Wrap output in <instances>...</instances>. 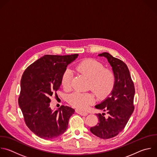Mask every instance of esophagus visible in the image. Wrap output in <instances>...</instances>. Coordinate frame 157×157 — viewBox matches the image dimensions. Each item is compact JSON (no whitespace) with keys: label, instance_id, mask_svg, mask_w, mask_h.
<instances>
[{"label":"esophagus","instance_id":"34e87169","mask_svg":"<svg viewBox=\"0 0 157 157\" xmlns=\"http://www.w3.org/2000/svg\"><path fill=\"white\" fill-rule=\"evenodd\" d=\"M76 112L79 115H81V116H86L88 115V113L86 112H83V111H81V110H79L78 109L76 110Z\"/></svg>","mask_w":157,"mask_h":157}]
</instances>
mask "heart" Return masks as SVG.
Returning a JSON list of instances; mask_svg holds the SVG:
<instances>
[{
	"mask_svg": "<svg viewBox=\"0 0 157 157\" xmlns=\"http://www.w3.org/2000/svg\"><path fill=\"white\" fill-rule=\"evenodd\" d=\"M76 70L89 79V87L98 97L107 95L113 89L115 83V76L113 71L105 68L100 62L87 59L80 62L76 67ZM71 74L67 70L62 79V84L66 90L71 87ZM94 95L92 92H75L68 97L71 105L79 109H85L94 101Z\"/></svg>",
	"mask_w": 157,
	"mask_h": 157,
	"instance_id": "obj_1",
	"label": "heart"
}]
</instances>
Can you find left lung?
<instances>
[{
	"label": "left lung",
	"mask_w": 157,
	"mask_h": 157,
	"mask_svg": "<svg viewBox=\"0 0 157 157\" xmlns=\"http://www.w3.org/2000/svg\"><path fill=\"white\" fill-rule=\"evenodd\" d=\"M107 59L115 76L113 89L105 99L95 107L106 112L96 115L98 123L90 129L96 136L103 139H110L117 136L123 130L132 113L135 89L127 65L121 60L113 57L107 52L98 55Z\"/></svg>",
	"instance_id": "left-lung-1"
}]
</instances>
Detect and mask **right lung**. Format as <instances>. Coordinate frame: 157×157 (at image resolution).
I'll list each match as a JSON object with an SVG mask.
<instances>
[{"mask_svg":"<svg viewBox=\"0 0 157 157\" xmlns=\"http://www.w3.org/2000/svg\"><path fill=\"white\" fill-rule=\"evenodd\" d=\"M78 54L45 55L29 66L21 79L18 104L28 128L44 139H52L64 133L75 110L62 105L56 110L50 107V96L62 84V76Z\"/></svg>","mask_w":157,"mask_h":157,"instance_id":"add662e5","label":"right lung"}]
</instances>
